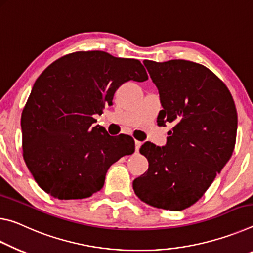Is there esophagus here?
Returning a JSON list of instances; mask_svg holds the SVG:
<instances>
[{"instance_id":"obj_1","label":"esophagus","mask_w":253,"mask_h":253,"mask_svg":"<svg viewBox=\"0 0 253 253\" xmlns=\"http://www.w3.org/2000/svg\"><path fill=\"white\" fill-rule=\"evenodd\" d=\"M135 151L138 152L139 151V149H140V147H141V144H142V142H140V141H138V140H135Z\"/></svg>"}]
</instances>
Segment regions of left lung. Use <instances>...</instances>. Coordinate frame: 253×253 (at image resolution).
<instances>
[{"mask_svg": "<svg viewBox=\"0 0 253 253\" xmlns=\"http://www.w3.org/2000/svg\"><path fill=\"white\" fill-rule=\"evenodd\" d=\"M159 92V126L167 143L146 142L148 170L133 180L135 195L154 208L181 211L204 195L233 154L238 114L230 90L205 66L175 59L144 60Z\"/></svg>", "mask_w": 253, "mask_h": 253, "instance_id": "8db88e82", "label": "left lung"}]
</instances>
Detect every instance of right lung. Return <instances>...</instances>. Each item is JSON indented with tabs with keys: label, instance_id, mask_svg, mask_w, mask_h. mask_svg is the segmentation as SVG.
Listing matches in <instances>:
<instances>
[{
	"label": "right lung",
	"instance_id": "right-lung-1",
	"mask_svg": "<svg viewBox=\"0 0 253 253\" xmlns=\"http://www.w3.org/2000/svg\"><path fill=\"white\" fill-rule=\"evenodd\" d=\"M136 59L104 51L59 58L37 78L21 115L23 158L45 193L82 200L103 187L109 168L134 152L130 135L111 136L93 115L111 105L123 83L144 82Z\"/></svg>",
	"mask_w": 253,
	"mask_h": 253
}]
</instances>
